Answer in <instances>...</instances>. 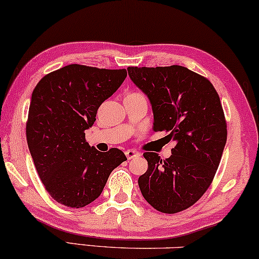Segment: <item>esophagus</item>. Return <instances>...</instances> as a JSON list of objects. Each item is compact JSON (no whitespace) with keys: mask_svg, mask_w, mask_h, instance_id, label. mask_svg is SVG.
<instances>
[{"mask_svg":"<svg viewBox=\"0 0 259 259\" xmlns=\"http://www.w3.org/2000/svg\"><path fill=\"white\" fill-rule=\"evenodd\" d=\"M125 155H126V158L130 160V159L136 158V156H140V153L136 152V150H134V149H127V150H125Z\"/></svg>","mask_w":259,"mask_h":259,"instance_id":"obj_1","label":"esophagus"}]
</instances>
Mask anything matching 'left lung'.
Here are the masks:
<instances>
[{"label": "left lung", "mask_w": 259, "mask_h": 259, "mask_svg": "<svg viewBox=\"0 0 259 259\" xmlns=\"http://www.w3.org/2000/svg\"><path fill=\"white\" fill-rule=\"evenodd\" d=\"M134 84L152 105L154 132H169L172 155L143 154L148 169L140 176L142 196L156 210L175 214L207 191L224 152L227 129L220 98L210 81L182 65L129 67Z\"/></svg>", "instance_id": "obj_1"}]
</instances>
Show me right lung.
<instances>
[{
  "label": "right lung",
  "instance_id": "obj_1",
  "mask_svg": "<svg viewBox=\"0 0 259 259\" xmlns=\"http://www.w3.org/2000/svg\"><path fill=\"white\" fill-rule=\"evenodd\" d=\"M125 69L69 64L35 86L26 125L27 145L39 178L55 201L82 208L99 197L117 166L120 149L99 152L84 140L101 104L120 87Z\"/></svg>",
  "mask_w": 259,
  "mask_h": 259
}]
</instances>
